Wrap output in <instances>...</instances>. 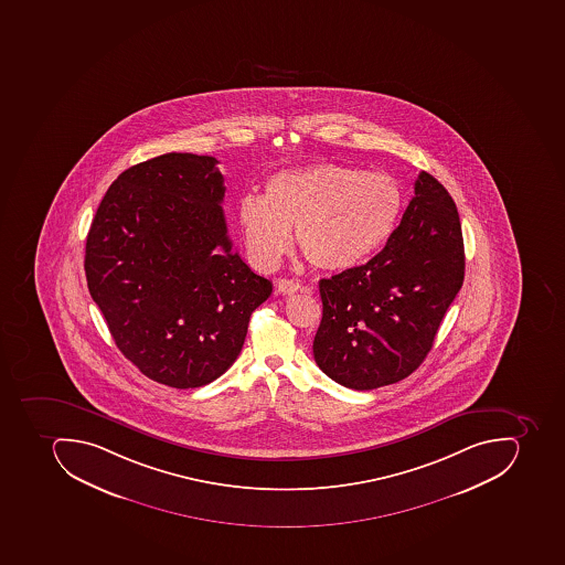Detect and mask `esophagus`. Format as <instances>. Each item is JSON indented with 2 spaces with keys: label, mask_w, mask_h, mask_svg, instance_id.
Segmentation results:
<instances>
[{
  "label": "esophagus",
  "mask_w": 565,
  "mask_h": 565,
  "mask_svg": "<svg viewBox=\"0 0 565 565\" xmlns=\"http://www.w3.org/2000/svg\"><path fill=\"white\" fill-rule=\"evenodd\" d=\"M276 289H278V292L280 294L292 296V294L299 292V290H301V284L296 280H289V278H281V280H278V284H276Z\"/></svg>",
  "instance_id": "1"
}]
</instances>
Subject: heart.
I'll return each mask as SVG.
<instances>
[{"instance_id":"obj_1","label":"heart","mask_w":565,"mask_h":565,"mask_svg":"<svg viewBox=\"0 0 565 565\" xmlns=\"http://www.w3.org/2000/svg\"><path fill=\"white\" fill-rule=\"evenodd\" d=\"M403 191L391 174L335 162L273 174L260 195H245L238 224L254 266L273 269L290 248V227L306 260L347 271L373 257L394 233Z\"/></svg>"}]
</instances>
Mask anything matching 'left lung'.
Segmentation results:
<instances>
[{
    "label": "left lung",
    "instance_id": "8db88e82",
    "mask_svg": "<svg viewBox=\"0 0 565 565\" xmlns=\"http://www.w3.org/2000/svg\"><path fill=\"white\" fill-rule=\"evenodd\" d=\"M462 227L451 195L422 171L399 227L370 263L320 280L315 362L353 391L409 376L430 352L463 284Z\"/></svg>",
    "mask_w": 565,
    "mask_h": 565
}]
</instances>
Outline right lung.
Wrapping results in <instances>:
<instances>
[{"label": "right lung", "mask_w": 565, "mask_h": 565, "mask_svg": "<svg viewBox=\"0 0 565 565\" xmlns=\"http://www.w3.org/2000/svg\"><path fill=\"white\" fill-rule=\"evenodd\" d=\"M218 161L164 153L131 166L99 203L85 243L90 297L126 359L173 388L230 370L269 296L233 250Z\"/></svg>", "instance_id": "add662e5"}]
</instances>
